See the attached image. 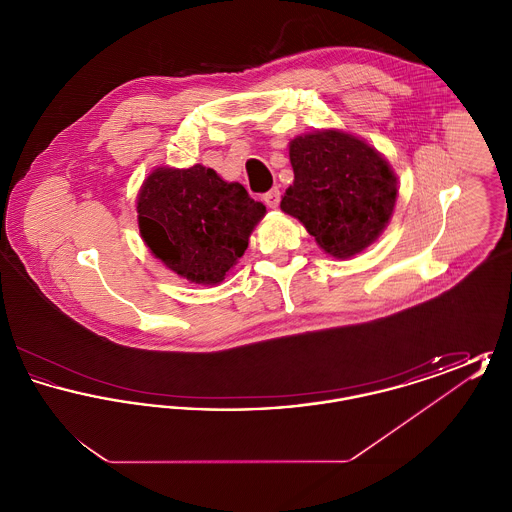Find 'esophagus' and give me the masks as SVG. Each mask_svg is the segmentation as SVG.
Segmentation results:
<instances>
[{
    "mask_svg": "<svg viewBox=\"0 0 512 512\" xmlns=\"http://www.w3.org/2000/svg\"><path fill=\"white\" fill-rule=\"evenodd\" d=\"M263 201L267 203L270 209H276L280 205V190L278 188H270L267 194H263Z\"/></svg>",
    "mask_w": 512,
    "mask_h": 512,
    "instance_id": "esophagus-1",
    "label": "esophagus"
}]
</instances>
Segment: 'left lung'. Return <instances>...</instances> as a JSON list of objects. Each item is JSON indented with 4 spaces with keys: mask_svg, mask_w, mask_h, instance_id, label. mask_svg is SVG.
Listing matches in <instances>:
<instances>
[{
    "mask_svg": "<svg viewBox=\"0 0 512 512\" xmlns=\"http://www.w3.org/2000/svg\"><path fill=\"white\" fill-rule=\"evenodd\" d=\"M293 184L282 211L301 220L317 244L347 259L372 244L390 222L397 178L388 161L363 140L324 130L290 144Z\"/></svg>",
    "mask_w": 512,
    "mask_h": 512,
    "instance_id": "obj_1",
    "label": "left lung"
}]
</instances>
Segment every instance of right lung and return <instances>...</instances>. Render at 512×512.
Instances as JSON below:
<instances>
[{
    "mask_svg": "<svg viewBox=\"0 0 512 512\" xmlns=\"http://www.w3.org/2000/svg\"><path fill=\"white\" fill-rule=\"evenodd\" d=\"M261 201L213 169H157L138 195V224L151 253L195 284H219L265 217Z\"/></svg>",
    "mask_w": 512,
    "mask_h": 512,
    "instance_id": "add662e5",
    "label": "right lung"
}]
</instances>
